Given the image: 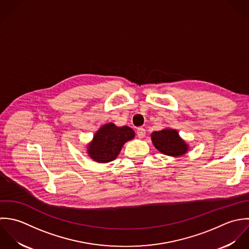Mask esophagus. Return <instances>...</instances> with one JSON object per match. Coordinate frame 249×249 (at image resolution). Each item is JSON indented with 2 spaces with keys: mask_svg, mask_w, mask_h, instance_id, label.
<instances>
[{
  "mask_svg": "<svg viewBox=\"0 0 249 249\" xmlns=\"http://www.w3.org/2000/svg\"><path fill=\"white\" fill-rule=\"evenodd\" d=\"M145 134H146V131H145L144 128H138V130H137V135H138V137H139L140 139L144 138Z\"/></svg>",
  "mask_w": 249,
  "mask_h": 249,
  "instance_id": "34e87169",
  "label": "esophagus"
}]
</instances>
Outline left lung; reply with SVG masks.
<instances>
[{
    "label": "left lung",
    "instance_id": "obj_1",
    "mask_svg": "<svg viewBox=\"0 0 249 249\" xmlns=\"http://www.w3.org/2000/svg\"><path fill=\"white\" fill-rule=\"evenodd\" d=\"M151 140L157 149L168 156H181L189 149L188 144L181 140L176 130L164 129L153 132Z\"/></svg>",
    "mask_w": 249,
    "mask_h": 249
}]
</instances>
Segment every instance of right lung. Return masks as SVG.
<instances>
[{
	"mask_svg": "<svg viewBox=\"0 0 249 249\" xmlns=\"http://www.w3.org/2000/svg\"><path fill=\"white\" fill-rule=\"evenodd\" d=\"M135 137V132L128 126L116 127L112 123L104 125L94 135L89 146V154L95 161L108 162L113 160L124 143Z\"/></svg>",
	"mask_w": 249,
	"mask_h": 249,
	"instance_id": "1",
	"label": "right lung"
}]
</instances>
